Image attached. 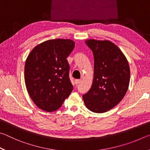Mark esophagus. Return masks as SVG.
<instances>
[{
  "label": "esophagus",
  "instance_id": "obj_1",
  "mask_svg": "<svg viewBox=\"0 0 150 150\" xmlns=\"http://www.w3.org/2000/svg\"><path fill=\"white\" fill-rule=\"evenodd\" d=\"M80 83H81V80L80 79H76V80H75V83L76 85H79Z\"/></svg>",
  "mask_w": 150,
  "mask_h": 150
}]
</instances>
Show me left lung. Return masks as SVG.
Listing matches in <instances>:
<instances>
[{"label":"left lung","instance_id":"obj_1","mask_svg":"<svg viewBox=\"0 0 150 150\" xmlns=\"http://www.w3.org/2000/svg\"><path fill=\"white\" fill-rule=\"evenodd\" d=\"M94 55L92 87L83 95L88 110L103 113L120 102L128 91L130 71L126 57L118 46L108 40L85 42Z\"/></svg>","mask_w":150,"mask_h":150}]
</instances>
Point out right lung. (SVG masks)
<instances>
[{
	"instance_id": "obj_1",
	"label": "right lung",
	"mask_w": 150,
	"mask_h": 150,
	"mask_svg": "<svg viewBox=\"0 0 150 150\" xmlns=\"http://www.w3.org/2000/svg\"><path fill=\"white\" fill-rule=\"evenodd\" d=\"M69 39H54L37 45L27 57L25 84L30 98L46 112L57 110L73 88L66 59L74 49Z\"/></svg>"
}]
</instances>
